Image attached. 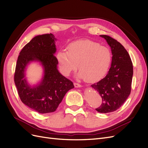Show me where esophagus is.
I'll return each mask as SVG.
<instances>
[{
  "instance_id": "34e87169",
  "label": "esophagus",
  "mask_w": 148,
  "mask_h": 148,
  "mask_svg": "<svg viewBox=\"0 0 148 148\" xmlns=\"http://www.w3.org/2000/svg\"><path fill=\"white\" fill-rule=\"evenodd\" d=\"M74 86L75 88H79V87H82V85L79 84V83H74Z\"/></svg>"
}]
</instances>
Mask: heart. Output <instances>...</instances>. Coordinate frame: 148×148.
<instances>
[{"label":"heart","mask_w":148,"mask_h":148,"mask_svg":"<svg viewBox=\"0 0 148 148\" xmlns=\"http://www.w3.org/2000/svg\"><path fill=\"white\" fill-rule=\"evenodd\" d=\"M57 58L65 75L69 76L77 69L78 64L80 70L78 77L93 82L101 79L107 72L112 53L107 47L91 40L84 39L70 43L68 51H60Z\"/></svg>","instance_id":"1"}]
</instances>
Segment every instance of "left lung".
Returning a JSON list of instances; mask_svg holds the SVG:
<instances>
[{
	"mask_svg": "<svg viewBox=\"0 0 148 148\" xmlns=\"http://www.w3.org/2000/svg\"><path fill=\"white\" fill-rule=\"evenodd\" d=\"M100 36L110 46L112 59L105 78L92 84L91 87L102 97V104L96 110L100 113H109L120 108L130 95L133 68L131 58L122 44L109 36Z\"/></svg>",
	"mask_w": 148,
	"mask_h": 148,
	"instance_id": "obj_1",
	"label": "left lung"
}]
</instances>
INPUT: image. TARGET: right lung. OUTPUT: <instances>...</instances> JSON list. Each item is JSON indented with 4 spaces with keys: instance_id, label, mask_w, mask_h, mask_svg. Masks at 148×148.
Wrapping results in <instances>:
<instances>
[{
    "instance_id": "add662e5",
    "label": "right lung",
    "mask_w": 148,
    "mask_h": 148,
    "mask_svg": "<svg viewBox=\"0 0 148 148\" xmlns=\"http://www.w3.org/2000/svg\"><path fill=\"white\" fill-rule=\"evenodd\" d=\"M56 40L51 33L35 36L22 49L16 65L14 82L20 99L40 114L55 112L67 91L74 88L73 82L57 70ZM32 61L41 62L45 75L41 84L31 87L24 78V71Z\"/></svg>"
}]
</instances>
